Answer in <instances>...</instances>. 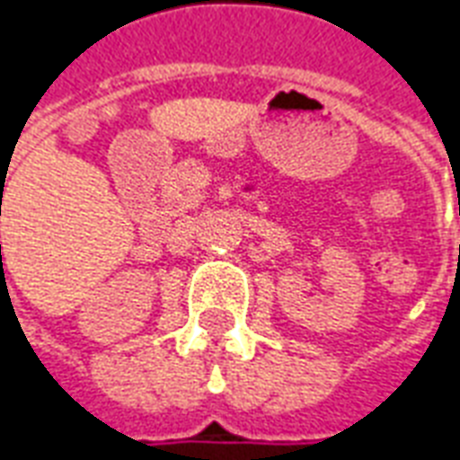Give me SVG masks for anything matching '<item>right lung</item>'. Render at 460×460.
<instances>
[{
	"mask_svg": "<svg viewBox=\"0 0 460 460\" xmlns=\"http://www.w3.org/2000/svg\"><path fill=\"white\" fill-rule=\"evenodd\" d=\"M0 248H2V246H0Z\"/></svg>",
	"mask_w": 460,
	"mask_h": 460,
	"instance_id": "add662e5",
	"label": "right lung"
}]
</instances>
